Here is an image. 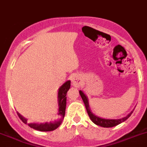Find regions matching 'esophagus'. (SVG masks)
I'll list each match as a JSON object with an SVG mask.
<instances>
[{"mask_svg": "<svg viewBox=\"0 0 147 147\" xmlns=\"http://www.w3.org/2000/svg\"><path fill=\"white\" fill-rule=\"evenodd\" d=\"M71 84L73 85L74 87H79L81 85V80H80V78L78 76H73L71 78Z\"/></svg>", "mask_w": 147, "mask_h": 147, "instance_id": "34e87169", "label": "esophagus"}]
</instances>
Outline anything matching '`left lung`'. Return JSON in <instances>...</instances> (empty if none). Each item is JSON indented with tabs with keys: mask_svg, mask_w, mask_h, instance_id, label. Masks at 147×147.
Returning a JSON list of instances; mask_svg holds the SVG:
<instances>
[{
	"mask_svg": "<svg viewBox=\"0 0 147 147\" xmlns=\"http://www.w3.org/2000/svg\"><path fill=\"white\" fill-rule=\"evenodd\" d=\"M79 93L81 95V98H82V100H83L84 103L85 105V107H86V109H87V113H88L89 117L90 118V119L92 120L93 123L97 125H99V126L104 127V128H110V127H113L116 126V125H119L120 123H122L123 122L125 121L131 115V113H133V111L131 113H129L126 117L122 118V119H103V118H100L98 117H96V115H94L93 113L91 112L90 109V106H89V102H88V98L86 96V95L81 90L79 91Z\"/></svg>",
	"mask_w": 147,
	"mask_h": 147,
	"instance_id": "1",
	"label": "left lung"
}]
</instances>
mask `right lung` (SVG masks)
<instances>
[{
  "label": "right lung",
  "instance_id": "right-lung-1",
  "mask_svg": "<svg viewBox=\"0 0 147 147\" xmlns=\"http://www.w3.org/2000/svg\"><path fill=\"white\" fill-rule=\"evenodd\" d=\"M70 84L71 81H67L66 83H64L60 87L58 90V116L59 118L56 119L55 121L51 122V123H29V125L30 128L35 129V130L40 131H54L56 129L57 127L60 126V125L62 123L63 119L65 116V111H66V93H67L68 90L70 88ZM18 113V117L20 118V119L22 122L25 124H28V120L20 115L19 113Z\"/></svg>",
  "mask_w": 147,
  "mask_h": 147
}]
</instances>
